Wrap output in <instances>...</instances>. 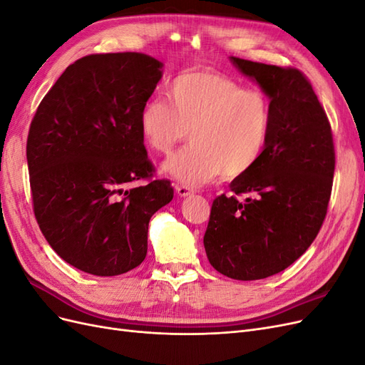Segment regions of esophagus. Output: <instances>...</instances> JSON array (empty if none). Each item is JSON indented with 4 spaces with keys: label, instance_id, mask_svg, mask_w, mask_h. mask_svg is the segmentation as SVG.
<instances>
[{
    "label": "esophagus",
    "instance_id": "34e87169",
    "mask_svg": "<svg viewBox=\"0 0 365 365\" xmlns=\"http://www.w3.org/2000/svg\"><path fill=\"white\" fill-rule=\"evenodd\" d=\"M176 192H178V195L180 196H182V197H185V196H190L192 193H193V190L190 189V187H187V185H176Z\"/></svg>",
    "mask_w": 365,
    "mask_h": 365
}]
</instances>
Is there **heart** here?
I'll list each match as a JSON object with an SVG mask.
<instances>
[{"instance_id": "1", "label": "heart", "mask_w": 365, "mask_h": 365, "mask_svg": "<svg viewBox=\"0 0 365 365\" xmlns=\"http://www.w3.org/2000/svg\"><path fill=\"white\" fill-rule=\"evenodd\" d=\"M169 103L150 98L141 106L138 126L146 145L163 155L187 138L189 148L163 164V172L187 185H201L222 173L245 175L267 149L272 109L262 91L224 74L184 73L168 88Z\"/></svg>"}]
</instances>
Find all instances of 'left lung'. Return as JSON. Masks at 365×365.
Returning a JSON list of instances; mask_svg holds the SVG:
<instances>
[{
  "label": "left lung",
  "mask_w": 365,
  "mask_h": 365,
  "mask_svg": "<svg viewBox=\"0 0 365 365\" xmlns=\"http://www.w3.org/2000/svg\"><path fill=\"white\" fill-rule=\"evenodd\" d=\"M269 97L272 125L262 158L213 201L204 236L208 262L235 280H260L292 264L322 228L332 193V129L297 68L230 58ZM245 194V202L236 195Z\"/></svg>",
  "instance_id": "left-lung-1"
}]
</instances>
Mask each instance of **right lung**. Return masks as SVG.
Returning a JSON list of instances; mask_svg holds the SVG:
<instances>
[{
	"instance_id": "add662e5",
	"label": "right lung",
	"mask_w": 365,
	"mask_h": 365,
	"mask_svg": "<svg viewBox=\"0 0 365 365\" xmlns=\"http://www.w3.org/2000/svg\"><path fill=\"white\" fill-rule=\"evenodd\" d=\"M143 53L90 54L42 98L27 137L33 212L58 256L111 277L148 252L152 215L169 204L168 180H152L138 114L163 76ZM148 180L125 190L132 182Z\"/></svg>"
}]
</instances>
